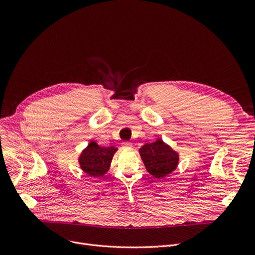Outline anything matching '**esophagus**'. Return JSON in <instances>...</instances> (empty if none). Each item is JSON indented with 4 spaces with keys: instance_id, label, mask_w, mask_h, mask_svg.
<instances>
[{
    "instance_id": "esophagus-1",
    "label": "esophagus",
    "mask_w": 255,
    "mask_h": 255,
    "mask_svg": "<svg viewBox=\"0 0 255 255\" xmlns=\"http://www.w3.org/2000/svg\"><path fill=\"white\" fill-rule=\"evenodd\" d=\"M122 146H123L124 149H126V150H130V149H132V143L128 142V141H125V142H123Z\"/></svg>"
}]
</instances>
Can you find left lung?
<instances>
[{"label": "left lung", "instance_id": "8db88e82", "mask_svg": "<svg viewBox=\"0 0 255 255\" xmlns=\"http://www.w3.org/2000/svg\"><path fill=\"white\" fill-rule=\"evenodd\" d=\"M138 152L145 169L156 179L166 177L178 167L179 153L161 138L143 144Z\"/></svg>", "mask_w": 255, "mask_h": 255}]
</instances>
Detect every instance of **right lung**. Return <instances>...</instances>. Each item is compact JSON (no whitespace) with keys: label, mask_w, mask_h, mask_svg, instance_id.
<instances>
[{"label":"right lung","mask_w":255,"mask_h":255,"mask_svg":"<svg viewBox=\"0 0 255 255\" xmlns=\"http://www.w3.org/2000/svg\"><path fill=\"white\" fill-rule=\"evenodd\" d=\"M115 146H101L95 140H91L86 149L78 157V163L82 170L90 177H103L109 171L115 153Z\"/></svg>","instance_id":"add662e5"}]
</instances>
